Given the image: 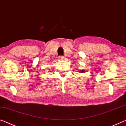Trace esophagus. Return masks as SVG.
<instances>
[{
    "label": "esophagus",
    "instance_id": "34e87169",
    "mask_svg": "<svg viewBox=\"0 0 126 126\" xmlns=\"http://www.w3.org/2000/svg\"><path fill=\"white\" fill-rule=\"evenodd\" d=\"M59 59L60 60H63V59H64V57L63 56H62V55H61V56H59Z\"/></svg>",
    "mask_w": 126,
    "mask_h": 126
}]
</instances>
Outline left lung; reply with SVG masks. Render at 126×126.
<instances>
[{
    "label": "left lung",
    "mask_w": 126,
    "mask_h": 126,
    "mask_svg": "<svg viewBox=\"0 0 126 126\" xmlns=\"http://www.w3.org/2000/svg\"><path fill=\"white\" fill-rule=\"evenodd\" d=\"M84 72H85V71L82 70H82L79 71V72H80V73H84Z\"/></svg>",
    "instance_id": "obj_1"
}]
</instances>
